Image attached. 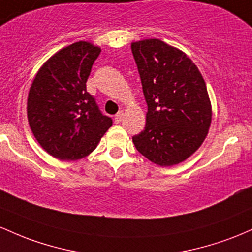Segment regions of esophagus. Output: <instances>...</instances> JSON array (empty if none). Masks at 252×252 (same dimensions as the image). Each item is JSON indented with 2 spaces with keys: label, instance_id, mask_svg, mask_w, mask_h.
<instances>
[{
  "label": "esophagus",
  "instance_id": "esophagus-1",
  "mask_svg": "<svg viewBox=\"0 0 252 252\" xmlns=\"http://www.w3.org/2000/svg\"><path fill=\"white\" fill-rule=\"evenodd\" d=\"M123 118H124V112H119L118 114L115 115V118H114L115 124H120L121 121H123Z\"/></svg>",
  "mask_w": 252,
  "mask_h": 252
}]
</instances>
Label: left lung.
Wrapping results in <instances>:
<instances>
[{"instance_id": "left-lung-1", "label": "left lung", "mask_w": 252, "mask_h": 252, "mask_svg": "<svg viewBox=\"0 0 252 252\" xmlns=\"http://www.w3.org/2000/svg\"><path fill=\"white\" fill-rule=\"evenodd\" d=\"M132 53L148 104L144 131L132 138L152 163H182L201 146L212 104L201 72L183 51L159 39L133 41Z\"/></svg>"}]
</instances>
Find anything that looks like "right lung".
Listing matches in <instances>:
<instances>
[{"instance_id":"obj_1","label":"right lung","mask_w":252,"mask_h":252,"mask_svg":"<svg viewBox=\"0 0 252 252\" xmlns=\"http://www.w3.org/2000/svg\"><path fill=\"white\" fill-rule=\"evenodd\" d=\"M101 49L89 41L63 47L41 65L27 98L32 133L51 156L77 160L92 154L112 119L102 115L87 92L95 59Z\"/></svg>"}]
</instances>
